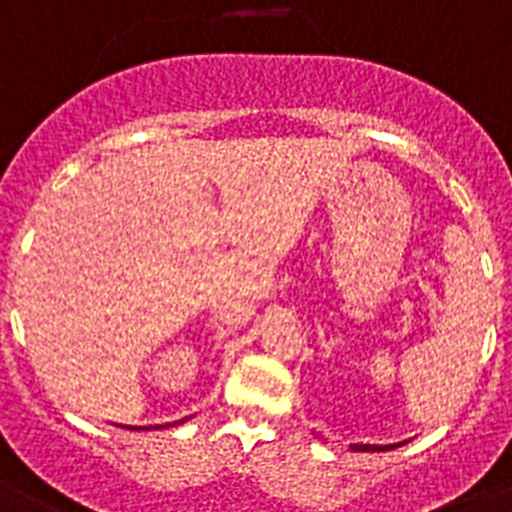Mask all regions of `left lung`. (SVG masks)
Returning <instances> with one entry per match:
<instances>
[{
  "label": "left lung",
  "instance_id": "left-lung-1",
  "mask_svg": "<svg viewBox=\"0 0 512 512\" xmlns=\"http://www.w3.org/2000/svg\"><path fill=\"white\" fill-rule=\"evenodd\" d=\"M401 446V444H396ZM396 446H374V444H353L350 449L353 452H388V449H396Z\"/></svg>",
  "mask_w": 512,
  "mask_h": 512
}]
</instances>
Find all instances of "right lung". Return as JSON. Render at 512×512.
<instances>
[{"label":"right lung","mask_w":512,"mask_h":512,"mask_svg":"<svg viewBox=\"0 0 512 512\" xmlns=\"http://www.w3.org/2000/svg\"><path fill=\"white\" fill-rule=\"evenodd\" d=\"M130 430H148V428H130Z\"/></svg>","instance_id":"obj_1"}]
</instances>
